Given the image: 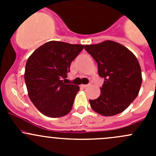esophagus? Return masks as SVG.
Instances as JSON below:
<instances>
[{"label": "esophagus", "instance_id": "obj_1", "mask_svg": "<svg viewBox=\"0 0 156 156\" xmlns=\"http://www.w3.org/2000/svg\"><path fill=\"white\" fill-rule=\"evenodd\" d=\"M81 87H84V88H85V87H89L90 86V84H81Z\"/></svg>", "mask_w": 156, "mask_h": 156}]
</instances>
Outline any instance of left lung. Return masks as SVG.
<instances>
[{
    "label": "left lung",
    "instance_id": "obj_1",
    "mask_svg": "<svg viewBox=\"0 0 156 156\" xmlns=\"http://www.w3.org/2000/svg\"><path fill=\"white\" fill-rule=\"evenodd\" d=\"M84 49L97 62L99 75L104 78L100 97L89 100L91 108L104 116L122 112L137 97L142 84L137 59L127 48L112 41L86 45Z\"/></svg>",
    "mask_w": 156,
    "mask_h": 156
}]
</instances>
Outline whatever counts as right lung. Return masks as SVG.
Listing matches in <instances>:
<instances>
[{"label": "right lung", "instance_id": "1", "mask_svg": "<svg viewBox=\"0 0 156 156\" xmlns=\"http://www.w3.org/2000/svg\"><path fill=\"white\" fill-rule=\"evenodd\" d=\"M83 48L82 44L52 41L36 49L28 59L24 75L28 94L44 115L62 117L72 109L79 86L66 84L62 79Z\"/></svg>", "mask_w": 156, "mask_h": 156}]
</instances>
